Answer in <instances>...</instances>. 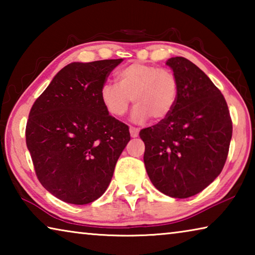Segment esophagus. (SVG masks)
I'll return each mask as SVG.
<instances>
[{
  "label": "esophagus",
  "mask_w": 255,
  "mask_h": 255,
  "mask_svg": "<svg viewBox=\"0 0 255 255\" xmlns=\"http://www.w3.org/2000/svg\"><path fill=\"white\" fill-rule=\"evenodd\" d=\"M129 131H130V136L132 138H135V137L138 136V133H139V129L135 128V127H130V128H129Z\"/></svg>",
  "instance_id": "34e87169"
}]
</instances>
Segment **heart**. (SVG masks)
<instances>
[{
    "instance_id": "heart-1",
    "label": "heart",
    "mask_w": 255,
    "mask_h": 255,
    "mask_svg": "<svg viewBox=\"0 0 255 255\" xmlns=\"http://www.w3.org/2000/svg\"><path fill=\"white\" fill-rule=\"evenodd\" d=\"M117 84L107 83L100 89L102 106L112 117L126 114L132 100L135 123H144L150 116L162 120L174 109L179 94L178 79L167 68L132 63L116 73Z\"/></svg>"
}]
</instances>
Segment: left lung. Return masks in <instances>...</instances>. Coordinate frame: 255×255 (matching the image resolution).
Masks as SVG:
<instances>
[{
	"label": "left lung",
	"mask_w": 255,
	"mask_h": 255,
	"mask_svg": "<svg viewBox=\"0 0 255 255\" xmlns=\"http://www.w3.org/2000/svg\"><path fill=\"white\" fill-rule=\"evenodd\" d=\"M179 94L166 118L140 130L144 163L158 191L172 198L197 195L221 174L232 139V119L222 92L184 57L166 60Z\"/></svg>",
	"instance_id": "obj_1"
}]
</instances>
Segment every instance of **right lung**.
I'll list each match as a JSON object with an SVG mask.
<instances>
[{
    "instance_id": "obj_1",
    "label": "right lung",
    "mask_w": 255,
    "mask_h": 255,
    "mask_svg": "<svg viewBox=\"0 0 255 255\" xmlns=\"http://www.w3.org/2000/svg\"><path fill=\"white\" fill-rule=\"evenodd\" d=\"M120 59L74 62L62 68L34 101L25 141L47 191L73 205L100 198L110 184L129 128L108 114L100 89Z\"/></svg>"
}]
</instances>
